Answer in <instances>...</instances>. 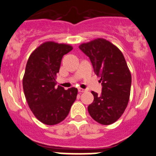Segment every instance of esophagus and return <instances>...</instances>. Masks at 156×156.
<instances>
[{
	"mask_svg": "<svg viewBox=\"0 0 156 156\" xmlns=\"http://www.w3.org/2000/svg\"><path fill=\"white\" fill-rule=\"evenodd\" d=\"M78 92H86V89H82V88H78Z\"/></svg>",
	"mask_w": 156,
	"mask_h": 156,
	"instance_id": "1",
	"label": "esophagus"
}]
</instances>
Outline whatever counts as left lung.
Wrapping results in <instances>:
<instances>
[{
    "label": "left lung",
    "mask_w": 156,
    "mask_h": 156,
    "mask_svg": "<svg viewBox=\"0 0 156 156\" xmlns=\"http://www.w3.org/2000/svg\"><path fill=\"white\" fill-rule=\"evenodd\" d=\"M79 48L89 58L102 85L101 94L92 92L94 101L88 106V112L100 124H112L125 112L130 98L131 75L124 55L104 39L82 44Z\"/></svg>",
    "instance_id": "8db88e82"
}]
</instances>
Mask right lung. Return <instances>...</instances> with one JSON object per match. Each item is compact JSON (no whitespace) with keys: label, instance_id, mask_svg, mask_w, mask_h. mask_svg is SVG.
I'll list each match as a JSON object with an SVG mask.
<instances>
[{"label":"right lung","instance_id":"add662e5","mask_svg":"<svg viewBox=\"0 0 156 156\" xmlns=\"http://www.w3.org/2000/svg\"><path fill=\"white\" fill-rule=\"evenodd\" d=\"M72 50V46L68 44L44 42L31 53L27 62L23 79L25 96L35 117L45 125H56L63 121L76 99V88L65 90L55 86L62 57Z\"/></svg>","mask_w":156,"mask_h":156}]
</instances>
